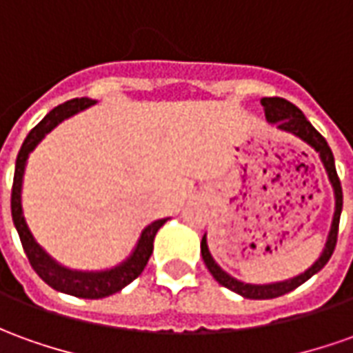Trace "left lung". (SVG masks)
Instances as JSON below:
<instances>
[{"instance_id": "1", "label": "left lung", "mask_w": 353, "mask_h": 353, "mask_svg": "<svg viewBox=\"0 0 353 353\" xmlns=\"http://www.w3.org/2000/svg\"><path fill=\"white\" fill-rule=\"evenodd\" d=\"M262 107L265 110V118L268 122L275 124L283 132H288V134H294L296 137H300L302 141H305L307 145H312L315 151L319 152L323 164H325V170L329 174V179H331L332 189H334V199H336V206H334V218H332L331 233H329V239H327V245H325V250H323L321 258L310 268L307 271H304L302 275H298L294 279L283 281V283H271V285H248V283H241V281L233 279L231 275H228L225 271L219 268L218 263L214 262V258L208 252V245H206V235L202 236L201 243V254L202 260L206 263V268L212 273V277L218 281L221 287L233 290L236 294L245 298H252V300H268V298H277L287 294L290 290H294L296 287H300L302 283L314 277L317 271H321L325 268V263L331 260L332 252H334V246H336V239H339V223H340V212H342V187H340L339 174H336V168H334V157H332L331 147L327 145L325 137H323L314 125L307 122V118L304 117V112L292 105L290 101L283 99V97H263Z\"/></svg>"}]
</instances>
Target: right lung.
Masks as SVG:
<instances>
[{
    "instance_id": "add662e5",
    "label": "right lung",
    "mask_w": 353,
    "mask_h": 353,
    "mask_svg": "<svg viewBox=\"0 0 353 353\" xmlns=\"http://www.w3.org/2000/svg\"><path fill=\"white\" fill-rule=\"evenodd\" d=\"M93 105V101L88 97L82 99H70L55 107L51 112L46 114V118L39 122L38 125H34L30 130V134L26 135V139L22 143L19 157H17V164H14V177H13V191H11V214H13L14 228L19 231L21 236L22 248L28 256V262L34 268V271L38 273L41 279L48 283L49 287H53L55 290L72 294L78 298H105L114 294L118 290H122L125 285H130L132 281L137 279L141 275V271L145 270V265L149 262L152 254V241L154 235L164 223L166 219H159L152 221L151 225H147L145 231L139 236V243L135 246L134 254L125 260L124 263H120L118 268L108 271H97V273H85V271H72L66 270L46 254V250L34 241L30 229L24 221L22 216V204H21V189H22V174H24V166H26V159L28 154L34 151V147L38 145L43 135L49 134L57 124H61L65 118L72 117L76 112H80L83 108H88Z\"/></svg>"
}]
</instances>
